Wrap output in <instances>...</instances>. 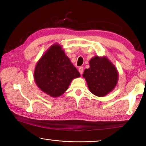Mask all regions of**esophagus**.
<instances>
[{
  "instance_id": "esophagus-1",
  "label": "esophagus",
  "mask_w": 146,
  "mask_h": 146,
  "mask_svg": "<svg viewBox=\"0 0 146 146\" xmlns=\"http://www.w3.org/2000/svg\"><path fill=\"white\" fill-rule=\"evenodd\" d=\"M78 71H79V72H80V74H82L83 71H84V68L82 67V66H80V67H79Z\"/></svg>"
}]
</instances>
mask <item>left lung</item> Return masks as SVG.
Here are the masks:
<instances>
[{"mask_svg":"<svg viewBox=\"0 0 146 146\" xmlns=\"http://www.w3.org/2000/svg\"><path fill=\"white\" fill-rule=\"evenodd\" d=\"M90 67L83 74L90 91L98 97H104L117 84L118 73L115 66L106 56H95L90 60Z\"/></svg>","mask_w":146,"mask_h":146,"instance_id":"obj_1","label":"left lung"}]
</instances>
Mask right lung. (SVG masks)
Returning a JSON list of instances; mask_svg holds the SVG:
<instances>
[{"label":"right lung","instance_id":"right-lung-1","mask_svg":"<svg viewBox=\"0 0 146 146\" xmlns=\"http://www.w3.org/2000/svg\"><path fill=\"white\" fill-rule=\"evenodd\" d=\"M80 76L61 46L57 44L51 46L42 56L34 71L36 84L52 97L64 94L73 79Z\"/></svg>","mask_w":146,"mask_h":146}]
</instances>
